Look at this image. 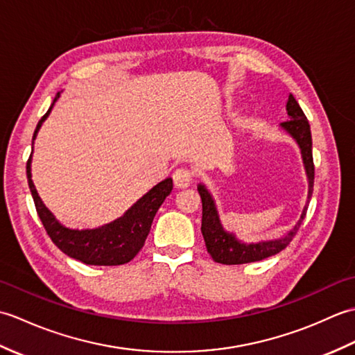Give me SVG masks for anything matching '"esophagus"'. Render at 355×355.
Returning a JSON list of instances; mask_svg holds the SVG:
<instances>
[{"instance_id":"esophagus-1","label":"esophagus","mask_w":355,"mask_h":355,"mask_svg":"<svg viewBox=\"0 0 355 355\" xmlns=\"http://www.w3.org/2000/svg\"><path fill=\"white\" fill-rule=\"evenodd\" d=\"M172 180L177 189H186L192 183V172L186 168H180L173 172Z\"/></svg>"}]
</instances>
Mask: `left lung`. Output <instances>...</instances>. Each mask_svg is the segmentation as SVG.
<instances>
[{
	"instance_id": "obj_1",
	"label": "left lung",
	"mask_w": 355,
	"mask_h": 355,
	"mask_svg": "<svg viewBox=\"0 0 355 355\" xmlns=\"http://www.w3.org/2000/svg\"><path fill=\"white\" fill-rule=\"evenodd\" d=\"M286 111H288L290 120L284 122L282 126L288 131L296 141L299 143L300 150H302V158L305 163L306 175L310 180V191H308V201L311 200L313 186H314V162H313V140H311V130L310 123L302 108L299 107L297 101L290 94L288 102H286ZM198 193L201 197L202 205V220H201V233L205 238L206 248L209 254L212 256L215 262L225 263V266H238V263L256 262L270 258L291 243V239L296 236V233L300 227V224L305 220L308 205L305 206L302 215H300L299 223L294 225V229L282 239L267 241V243L258 244H243L230 235V233L223 229V225L218 220V214L214 205V200L210 193L206 191L205 186H198Z\"/></svg>"
}]
</instances>
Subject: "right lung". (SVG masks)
<instances>
[{
	"label": "right lung",
	"mask_w": 355,
	"mask_h": 355,
	"mask_svg": "<svg viewBox=\"0 0 355 355\" xmlns=\"http://www.w3.org/2000/svg\"><path fill=\"white\" fill-rule=\"evenodd\" d=\"M58 97L59 93L56 94L55 101H58ZM50 111L51 107L37 122L33 140L45 117L50 114ZM30 160H32V154L27 160V182L35 201L37 216H40L45 232H47L53 244L59 250L69 254L70 258L87 263V266H122V263L134 259L135 254L145 245V241L150 232V224H153L158 207L172 192V180L166 178L164 182L153 187L145 197L140 198L122 218H119L114 223L92 230L69 229L59 224L56 218L51 215L50 210L41 201L32 182Z\"/></svg>",
	"instance_id": "add662e5"
}]
</instances>
